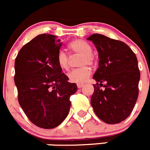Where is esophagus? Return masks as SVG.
<instances>
[{
    "instance_id": "obj_1",
    "label": "esophagus",
    "mask_w": 150,
    "mask_h": 150,
    "mask_svg": "<svg viewBox=\"0 0 150 150\" xmlns=\"http://www.w3.org/2000/svg\"><path fill=\"white\" fill-rule=\"evenodd\" d=\"M83 86H84V85L81 84V83H79V84H77V88H83Z\"/></svg>"
}]
</instances>
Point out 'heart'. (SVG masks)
Masks as SVG:
<instances>
[{"label":"heart","instance_id":"heart-1","mask_svg":"<svg viewBox=\"0 0 150 150\" xmlns=\"http://www.w3.org/2000/svg\"><path fill=\"white\" fill-rule=\"evenodd\" d=\"M68 49L71 52L74 54L82 55L79 64L82 66L86 64H92L94 63V58L91 55L92 49L91 46L82 40H76L68 45ZM57 63L62 69L66 70L69 66V56L64 50H59L56 55ZM91 69L88 67H79L74 69L68 73L67 77L69 81L74 83H83L86 82L91 75Z\"/></svg>","mask_w":150,"mask_h":150}]
</instances>
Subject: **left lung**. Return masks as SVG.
<instances>
[{
	"instance_id": "obj_1",
	"label": "left lung",
	"mask_w": 150,
	"mask_h": 150,
	"mask_svg": "<svg viewBox=\"0 0 150 150\" xmlns=\"http://www.w3.org/2000/svg\"><path fill=\"white\" fill-rule=\"evenodd\" d=\"M87 40L93 42L99 57L91 104L100 120L117 124L128 118L137 100L140 73L137 57L122 41L99 34Z\"/></svg>"
}]
</instances>
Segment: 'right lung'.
I'll return each mask as SVG.
<instances>
[{"mask_svg": "<svg viewBox=\"0 0 150 150\" xmlns=\"http://www.w3.org/2000/svg\"><path fill=\"white\" fill-rule=\"evenodd\" d=\"M61 46L55 36L40 34L19 50L15 60L18 103L33 124L46 129L65 120L71 108L70 97L77 90L57 63Z\"/></svg>", "mask_w": 150, "mask_h": 150, "instance_id": "add662e5", "label": "right lung"}]
</instances>
